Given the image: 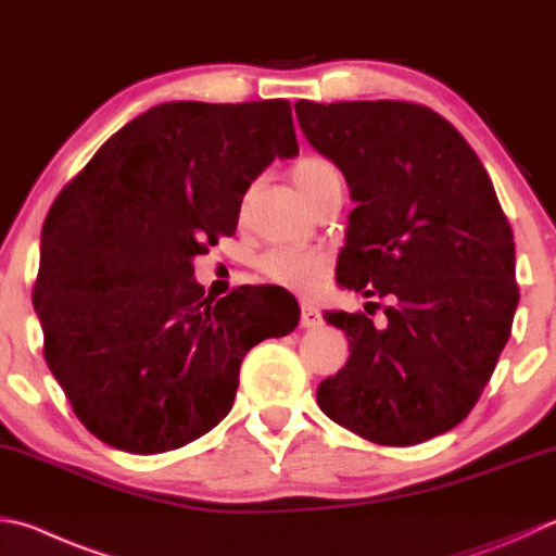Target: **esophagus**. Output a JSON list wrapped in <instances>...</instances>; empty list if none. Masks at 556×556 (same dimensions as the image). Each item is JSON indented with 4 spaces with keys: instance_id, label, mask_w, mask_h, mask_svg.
<instances>
[{
    "instance_id": "esophagus-1",
    "label": "esophagus",
    "mask_w": 556,
    "mask_h": 556,
    "mask_svg": "<svg viewBox=\"0 0 556 556\" xmlns=\"http://www.w3.org/2000/svg\"><path fill=\"white\" fill-rule=\"evenodd\" d=\"M323 323L320 311L311 304H301V328H318Z\"/></svg>"
}]
</instances>
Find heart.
<instances>
[{
    "label": "heart",
    "mask_w": 556,
    "mask_h": 556,
    "mask_svg": "<svg viewBox=\"0 0 556 556\" xmlns=\"http://www.w3.org/2000/svg\"><path fill=\"white\" fill-rule=\"evenodd\" d=\"M294 185L299 187L301 197L311 204V201L318 199L326 189L342 187V177L340 169L332 165L330 160L311 155L296 163ZM260 269L262 275L275 281V285L301 291V294H311V291L318 289L323 277L328 275L330 255L320 248H271L262 255Z\"/></svg>",
    "instance_id": "obj_1"
}]
</instances>
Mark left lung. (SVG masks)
Returning a JSON list of instances; mask_svg holds the SVG:
<instances>
[{"label":"left lung","mask_w":556,"mask_h":556,"mask_svg":"<svg viewBox=\"0 0 556 556\" xmlns=\"http://www.w3.org/2000/svg\"><path fill=\"white\" fill-rule=\"evenodd\" d=\"M294 109L357 204L338 285L389 299L381 328L365 313L326 311L350 357L320 381L318 406L377 445L442 435L479 401L520 299L496 189L459 130L428 106L301 99Z\"/></svg>","instance_id":"1"}]
</instances>
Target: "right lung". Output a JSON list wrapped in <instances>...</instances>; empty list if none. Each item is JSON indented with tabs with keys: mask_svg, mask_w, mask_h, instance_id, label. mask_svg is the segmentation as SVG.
<instances>
[{
	"mask_svg": "<svg viewBox=\"0 0 556 556\" xmlns=\"http://www.w3.org/2000/svg\"><path fill=\"white\" fill-rule=\"evenodd\" d=\"M299 143L285 99L167 102L116 130L50 206L34 306L75 416L109 447L160 454L224 420L240 362L289 336L277 289L208 299L197 255L233 236L240 204Z\"/></svg>",
	"mask_w": 556,
	"mask_h": 556,
	"instance_id": "right-lung-1",
	"label": "right lung"
}]
</instances>
